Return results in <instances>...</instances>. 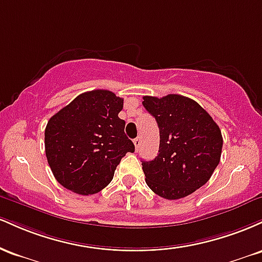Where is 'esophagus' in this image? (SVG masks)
Wrapping results in <instances>:
<instances>
[{"mask_svg": "<svg viewBox=\"0 0 262 262\" xmlns=\"http://www.w3.org/2000/svg\"><path fill=\"white\" fill-rule=\"evenodd\" d=\"M133 143H134V145H135V149H139V146H140V144H141V138L140 137H138V138H135V139L133 140Z\"/></svg>", "mask_w": 262, "mask_h": 262, "instance_id": "esophagus-1", "label": "esophagus"}]
</instances>
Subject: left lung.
Segmentation results:
<instances>
[{
  "label": "left lung",
  "instance_id": "8db88e82",
  "mask_svg": "<svg viewBox=\"0 0 262 262\" xmlns=\"http://www.w3.org/2000/svg\"><path fill=\"white\" fill-rule=\"evenodd\" d=\"M143 100L160 130L158 156L141 161L146 185L166 200L193 193L218 166L223 148L221 129L206 110L185 96H144Z\"/></svg>",
  "mask_w": 262,
  "mask_h": 262
}]
</instances>
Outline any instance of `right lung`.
Listing matches in <instances>:
<instances>
[{"label":"right lung","instance_id":"obj_1","mask_svg":"<svg viewBox=\"0 0 262 262\" xmlns=\"http://www.w3.org/2000/svg\"><path fill=\"white\" fill-rule=\"evenodd\" d=\"M123 98L107 90L81 93L55 113L45 128V154L60 185L93 194L112 181L123 156L134 152L118 117Z\"/></svg>","mask_w":262,"mask_h":262}]
</instances>
